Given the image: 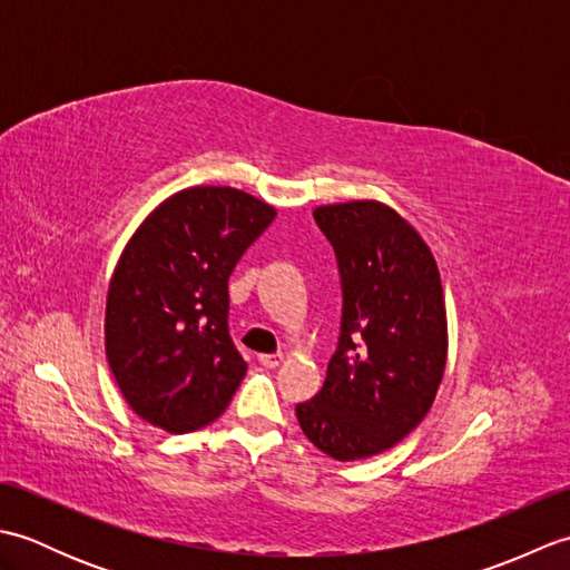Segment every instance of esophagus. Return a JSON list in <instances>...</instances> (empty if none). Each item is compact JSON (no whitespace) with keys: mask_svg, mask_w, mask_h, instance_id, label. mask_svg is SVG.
I'll return each mask as SVG.
<instances>
[{"mask_svg":"<svg viewBox=\"0 0 570 570\" xmlns=\"http://www.w3.org/2000/svg\"><path fill=\"white\" fill-rule=\"evenodd\" d=\"M259 362L264 367H278L284 362L282 353H274V355H259Z\"/></svg>","mask_w":570,"mask_h":570,"instance_id":"34e87169","label":"esophagus"}]
</instances>
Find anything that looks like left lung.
I'll return each instance as SVG.
<instances>
[{"mask_svg":"<svg viewBox=\"0 0 570 570\" xmlns=\"http://www.w3.org/2000/svg\"><path fill=\"white\" fill-rule=\"evenodd\" d=\"M313 217L335 249L343 318L323 390L296 404V416L325 455L362 460L414 431L439 392L448 357L441 274L390 205H321Z\"/></svg>","mask_w":570,"mask_h":570,"instance_id":"left-lung-1","label":"left lung"}]
</instances>
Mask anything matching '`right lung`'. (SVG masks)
Returning a JSON list of instances; mask_svg holds the SVG:
<instances>
[{
  "instance_id": "right-lung-1",
  "label": "right lung",
  "mask_w": 570,
  "mask_h": 570,
  "mask_svg": "<svg viewBox=\"0 0 570 570\" xmlns=\"http://www.w3.org/2000/svg\"><path fill=\"white\" fill-rule=\"evenodd\" d=\"M269 203L193 186L156 208L119 257L105 308V353L137 416L190 433L223 414L245 377L227 328V278L272 225Z\"/></svg>"
}]
</instances>
